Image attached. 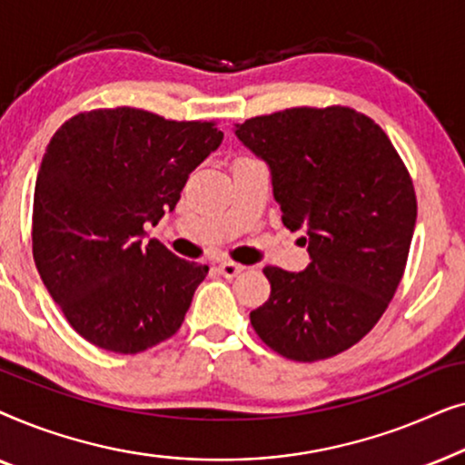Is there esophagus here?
Here are the masks:
<instances>
[{
    "mask_svg": "<svg viewBox=\"0 0 465 465\" xmlns=\"http://www.w3.org/2000/svg\"><path fill=\"white\" fill-rule=\"evenodd\" d=\"M218 271H220L224 277L231 279V277H237L239 272L243 271V266L237 264V262H228V260H224V262L218 264Z\"/></svg>",
    "mask_w": 465,
    "mask_h": 465,
    "instance_id": "obj_1",
    "label": "esophagus"
}]
</instances>
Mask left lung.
I'll return each mask as SVG.
<instances>
[{"mask_svg": "<svg viewBox=\"0 0 465 465\" xmlns=\"http://www.w3.org/2000/svg\"><path fill=\"white\" fill-rule=\"evenodd\" d=\"M271 173L290 231H304L307 269L266 266L271 296L250 313L283 358L326 360L371 332L402 279L417 199L383 129L351 107H292L234 124Z\"/></svg>", "mask_w": 465, "mask_h": 465, "instance_id": "8db88e82", "label": "left lung"}]
</instances>
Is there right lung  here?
Segmentation results:
<instances>
[{"instance_id": "1", "label": "right lung", "mask_w": 465, "mask_h": 465, "mask_svg": "<svg viewBox=\"0 0 465 465\" xmlns=\"http://www.w3.org/2000/svg\"><path fill=\"white\" fill-rule=\"evenodd\" d=\"M213 123L116 107L67 120L37 169L34 260L67 322L93 345L139 353L180 330L209 266L150 239L188 175L220 148Z\"/></svg>"}]
</instances>
